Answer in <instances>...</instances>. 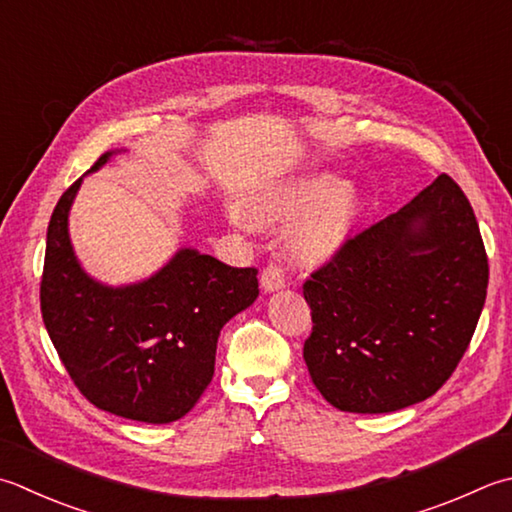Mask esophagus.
<instances>
[{"mask_svg": "<svg viewBox=\"0 0 512 512\" xmlns=\"http://www.w3.org/2000/svg\"><path fill=\"white\" fill-rule=\"evenodd\" d=\"M259 282H262V288L266 290V293H270V290H279L286 286V275L282 266L277 264H268L264 270H262V277H259Z\"/></svg>", "mask_w": 512, "mask_h": 512, "instance_id": "1", "label": "esophagus"}]
</instances>
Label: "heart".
Masks as SVG:
<instances>
[{
	"mask_svg": "<svg viewBox=\"0 0 512 512\" xmlns=\"http://www.w3.org/2000/svg\"><path fill=\"white\" fill-rule=\"evenodd\" d=\"M304 212L307 215L290 230V244L302 257H326L353 230L359 215V197L348 186L335 188L333 177H306L257 199L248 216L255 224H275ZM235 222L250 224L244 215H235Z\"/></svg>",
	"mask_w": 512,
	"mask_h": 512,
	"instance_id": "1",
	"label": "heart"
}]
</instances>
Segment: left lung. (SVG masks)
Segmentation results:
<instances>
[{
    "label": "left lung",
    "mask_w": 512,
    "mask_h": 512,
    "mask_svg": "<svg viewBox=\"0 0 512 512\" xmlns=\"http://www.w3.org/2000/svg\"><path fill=\"white\" fill-rule=\"evenodd\" d=\"M488 257L473 206L439 175L359 230L304 282L310 379L346 413H393L435 395L473 339Z\"/></svg>",
    "instance_id": "obj_1"
}]
</instances>
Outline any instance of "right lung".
I'll return each mask as SVG.
<instances>
[{"mask_svg": "<svg viewBox=\"0 0 512 512\" xmlns=\"http://www.w3.org/2000/svg\"><path fill=\"white\" fill-rule=\"evenodd\" d=\"M79 184L82 177L59 197L48 224L39 302L50 342L90 404L135 422H175L213 379L219 330L257 299V268L182 248L146 282L99 284L68 237Z\"/></svg>", "mask_w": 512, "mask_h": 512, "instance_id": "1", "label": "right lung"}]
</instances>
